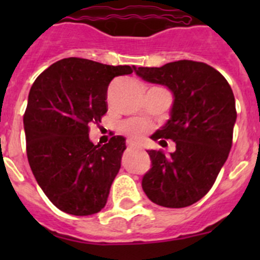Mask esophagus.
<instances>
[{
  "label": "esophagus",
  "instance_id": "34e87169",
  "mask_svg": "<svg viewBox=\"0 0 260 260\" xmlns=\"http://www.w3.org/2000/svg\"><path fill=\"white\" fill-rule=\"evenodd\" d=\"M127 147H128V149H133V148H136V147H137V143H136L135 141H132V140H128L127 141Z\"/></svg>",
  "mask_w": 260,
  "mask_h": 260
}]
</instances>
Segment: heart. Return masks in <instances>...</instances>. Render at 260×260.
<instances>
[{
    "mask_svg": "<svg viewBox=\"0 0 260 260\" xmlns=\"http://www.w3.org/2000/svg\"><path fill=\"white\" fill-rule=\"evenodd\" d=\"M124 132L127 135H129L131 137L135 138H140L145 135L146 132V127L142 124V123L137 122V120H131V122H127L123 127Z\"/></svg>",
    "mask_w": 260,
    "mask_h": 260,
    "instance_id": "obj_1",
    "label": "heart"
}]
</instances>
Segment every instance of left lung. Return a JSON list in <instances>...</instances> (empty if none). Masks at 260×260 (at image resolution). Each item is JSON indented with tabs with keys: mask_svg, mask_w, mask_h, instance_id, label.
<instances>
[{
	"mask_svg": "<svg viewBox=\"0 0 260 260\" xmlns=\"http://www.w3.org/2000/svg\"><path fill=\"white\" fill-rule=\"evenodd\" d=\"M133 69L143 80L167 86L174 94L171 117L153 140L174 141L176 151H147L152 165L142 179L143 191L164 208L192 205L209 192L229 156L237 120L232 88L217 70L192 60Z\"/></svg>",
	"mask_w": 260,
	"mask_h": 260,
	"instance_id": "obj_1",
	"label": "left lung"
}]
</instances>
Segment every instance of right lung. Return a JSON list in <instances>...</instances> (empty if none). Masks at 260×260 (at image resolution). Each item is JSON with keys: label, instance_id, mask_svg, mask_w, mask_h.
<instances>
[{"label": "right lung", "instance_id": "right-lung-1", "mask_svg": "<svg viewBox=\"0 0 260 260\" xmlns=\"http://www.w3.org/2000/svg\"><path fill=\"white\" fill-rule=\"evenodd\" d=\"M132 73L128 65L68 57L34 81L23 115L26 152L39 186L59 210L86 216L106 206L125 138L93 145L89 123L101 122L108 111L112 79Z\"/></svg>", "mask_w": 260, "mask_h": 260}]
</instances>
